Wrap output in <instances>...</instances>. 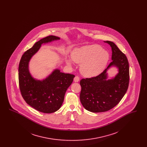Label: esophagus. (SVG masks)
<instances>
[{"mask_svg": "<svg viewBox=\"0 0 147 147\" xmlns=\"http://www.w3.org/2000/svg\"><path fill=\"white\" fill-rule=\"evenodd\" d=\"M74 82H76V83L78 82L79 81V77L78 76H76L74 78Z\"/></svg>", "mask_w": 147, "mask_h": 147, "instance_id": "esophagus-1", "label": "esophagus"}]
</instances>
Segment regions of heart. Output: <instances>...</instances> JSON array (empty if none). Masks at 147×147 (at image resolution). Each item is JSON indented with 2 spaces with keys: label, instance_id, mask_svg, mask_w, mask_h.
<instances>
[{
  "label": "heart",
  "instance_id": "heart-1",
  "mask_svg": "<svg viewBox=\"0 0 147 147\" xmlns=\"http://www.w3.org/2000/svg\"><path fill=\"white\" fill-rule=\"evenodd\" d=\"M71 57L75 63L81 64L80 70L83 76L94 78L105 70L110 59V54L98 45H91L76 49ZM65 62L68 65H72L70 59H66Z\"/></svg>",
  "mask_w": 147,
  "mask_h": 147
}]
</instances>
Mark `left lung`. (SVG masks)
Listing matches in <instances>:
<instances>
[{"label": "left lung", "mask_w": 147, "mask_h": 147, "mask_svg": "<svg viewBox=\"0 0 147 147\" xmlns=\"http://www.w3.org/2000/svg\"><path fill=\"white\" fill-rule=\"evenodd\" d=\"M105 42L111 47L112 62L99 76L80 82V102L91 112H105L114 107L125 95L129 84V64L126 55L113 42ZM112 67H116L118 73L109 78L107 71Z\"/></svg>", "instance_id": "8db88e82"}]
</instances>
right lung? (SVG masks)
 <instances>
[{"instance_id": "obj_1", "label": "right lung", "mask_w": 147, "mask_h": 147, "mask_svg": "<svg viewBox=\"0 0 147 147\" xmlns=\"http://www.w3.org/2000/svg\"><path fill=\"white\" fill-rule=\"evenodd\" d=\"M59 40V37L55 36L41 39L24 53L19 63V82L22 96L28 104L43 113H53L61 108L65 92L75 76L56 68L46 78L37 79L31 74L29 63L42 45Z\"/></svg>"}]
</instances>
